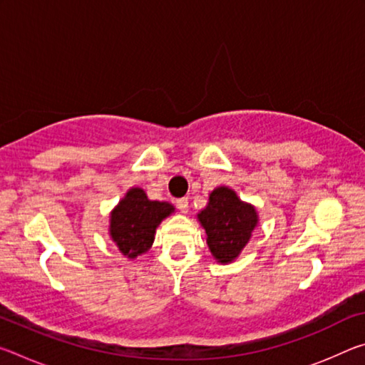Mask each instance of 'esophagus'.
I'll return each mask as SVG.
<instances>
[{
  "mask_svg": "<svg viewBox=\"0 0 365 365\" xmlns=\"http://www.w3.org/2000/svg\"><path fill=\"white\" fill-rule=\"evenodd\" d=\"M175 205H177L178 211H180V212H183V214L188 212V200H187V197H180V200H177Z\"/></svg>",
  "mask_w": 365,
  "mask_h": 365,
  "instance_id": "34e87169",
  "label": "esophagus"
}]
</instances>
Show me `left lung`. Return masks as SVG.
Here are the masks:
<instances>
[{"mask_svg":"<svg viewBox=\"0 0 365 365\" xmlns=\"http://www.w3.org/2000/svg\"><path fill=\"white\" fill-rule=\"evenodd\" d=\"M207 235V246L219 262H232L250 242L257 224L256 209L240 201L227 187L215 188L209 205L197 214Z\"/></svg>","mask_w":365,"mask_h":365,"instance_id":"8db88e82","label":"left lung"}]
</instances>
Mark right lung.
<instances>
[{"label":"right lung","instance_id":"1","mask_svg":"<svg viewBox=\"0 0 365 365\" xmlns=\"http://www.w3.org/2000/svg\"><path fill=\"white\" fill-rule=\"evenodd\" d=\"M174 211L169 202L150 201L141 188H132L110 214V237L123 256L137 257L151 248L160 220Z\"/></svg>","mask_w":365,"mask_h":365}]
</instances>
